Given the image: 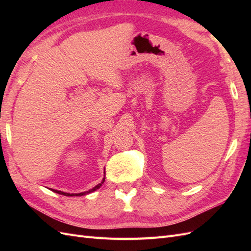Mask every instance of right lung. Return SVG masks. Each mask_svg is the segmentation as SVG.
Returning <instances> with one entry per match:
<instances>
[{"instance_id":"obj_1","label":"right lung","mask_w":251,"mask_h":251,"mask_svg":"<svg viewBox=\"0 0 251 251\" xmlns=\"http://www.w3.org/2000/svg\"><path fill=\"white\" fill-rule=\"evenodd\" d=\"M104 182V178L102 179V181L100 182V184L98 185H96L95 187H93L92 189H90V191H88V192H86V193H80V194H69V193H64V192H60V191H56V189H51L52 192H54V193H56V194H59V195H64V196H68V197H74V196H85V195H87V194H90V193H92V192H94V191H96V189H98L100 188L101 185H102V183Z\"/></svg>"}]
</instances>
